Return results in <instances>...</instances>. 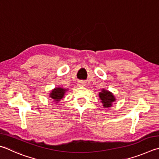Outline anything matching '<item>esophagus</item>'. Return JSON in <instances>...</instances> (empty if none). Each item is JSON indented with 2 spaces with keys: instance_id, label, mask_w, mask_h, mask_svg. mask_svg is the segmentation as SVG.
<instances>
[{
  "instance_id": "obj_1",
  "label": "esophagus",
  "mask_w": 159,
  "mask_h": 159,
  "mask_svg": "<svg viewBox=\"0 0 159 159\" xmlns=\"http://www.w3.org/2000/svg\"><path fill=\"white\" fill-rule=\"evenodd\" d=\"M86 83L84 81H79L78 82V85L79 86H85Z\"/></svg>"
}]
</instances>
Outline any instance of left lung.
<instances>
[{"instance_id":"left-lung-1","label":"left lung","mask_w":159,"mask_h":159,"mask_svg":"<svg viewBox=\"0 0 159 159\" xmlns=\"http://www.w3.org/2000/svg\"><path fill=\"white\" fill-rule=\"evenodd\" d=\"M100 92H99V97L101 100V102L103 104V108H108L111 107L112 106V103L116 101V98L114 96L113 93L105 89H101Z\"/></svg>"}]
</instances>
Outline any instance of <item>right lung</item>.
Wrapping results in <instances>:
<instances>
[{
  "label": "right lung",
  "mask_w": 159,
  "mask_h": 159,
  "mask_svg": "<svg viewBox=\"0 0 159 159\" xmlns=\"http://www.w3.org/2000/svg\"><path fill=\"white\" fill-rule=\"evenodd\" d=\"M67 91V89L62 88L61 87H56L52 89L49 93V97L54 102H59L65 96V92Z\"/></svg>",
  "instance_id": "right-lung-1"
}]
</instances>
